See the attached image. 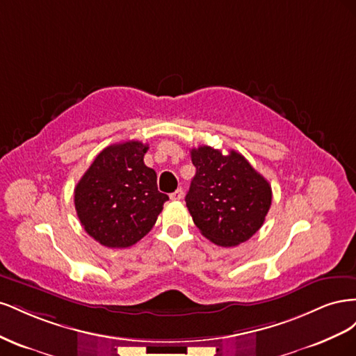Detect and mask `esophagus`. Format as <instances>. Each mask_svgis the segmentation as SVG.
<instances>
[{
    "label": "esophagus",
    "mask_w": 356,
    "mask_h": 356,
    "mask_svg": "<svg viewBox=\"0 0 356 356\" xmlns=\"http://www.w3.org/2000/svg\"><path fill=\"white\" fill-rule=\"evenodd\" d=\"M182 196H184V191H182L181 188H178L177 191L172 193V195H170V199H172V200H181V199H182Z\"/></svg>",
    "instance_id": "34e87169"
}]
</instances>
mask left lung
Masks as SVG:
<instances>
[{
	"instance_id": "left-lung-1",
	"label": "left lung",
	"mask_w": 356,
	"mask_h": 356,
	"mask_svg": "<svg viewBox=\"0 0 356 356\" xmlns=\"http://www.w3.org/2000/svg\"><path fill=\"white\" fill-rule=\"evenodd\" d=\"M196 175L187 208L204 238L236 246L260 230L272 204V187L241 153L222 154L208 145L191 148Z\"/></svg>"
}]
</instances>
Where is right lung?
I'll list each match as a JSON object with an SVG mask.
<instances>
[{
    "mask_svg": "<svg viewBox=\"0 0 356 356\" xmlns=\"http://www.w3.org/2000/svg\"><path fill=\"white\" fill-rule=\"evenodd\" d=\"M148 145L127 141L104 148L74 190L79 220L89 236L108 248H127L153 229L168 195L157 190L145 166Z\"/></svg>",
    "mask_w": 356,
    "mask_h": 356,
    "instance_id": "1",
    "label": "right lung"
}]
</instances>
